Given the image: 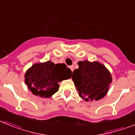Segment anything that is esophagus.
<instances>
[{
  "label": "esophagus",
  "instance_id": "obj_1",
  "mask_svg": "<svg viewBox=\"0 0 135 135\" xmlns=\"http://www.w3.org/2000/svg\"><path fill=\"white\" fill-rule=\"evenodd\" d=\"M69 68H70V70H71V71H74V66H73V65H71V66H70Z\"/></svg>",
  "mask_w": 135,
  "mask_h": 135
}]
</instances>
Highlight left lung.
<instances>
[{
	"instance_id": "8db88e82",
	"label": "left lung",
	"mask_w": 135,
	"mask_h": 135,
	"mask_svg": "<svg viewBox=\"0 0 135 135\" xmlns=\"http://www.w3.org/2000/svg\"><path fill=\"white\" fill-rule=\"evenodd\" d=\"M78 65L79 68L73 71L71 78L79 96L86 101L103 98L112 82L108 69L97 61H80Z\"/></svg>"
}]
</instances>
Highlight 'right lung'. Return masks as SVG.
I'll list each match as a JSON object with an SVG mask.
<instances>
[{
    "mask_svg": "<svg viewBox=\"0 0 135 135\" xmlns=\"http://www.w3.org/2000/svg\"><path fill=\"white\" fill-rule=\"evenodd\" d=\"M71 76V70L65 64L48 61L32 65L25 74V84L33 95L49 98L58 91L59 82L70 79Z\"/></svg>",
    "mask_w": 135,
    "mask_h": 135,
    "instance_id": "right-lung-1",
    "label": "right lung"
}]
</instances>
